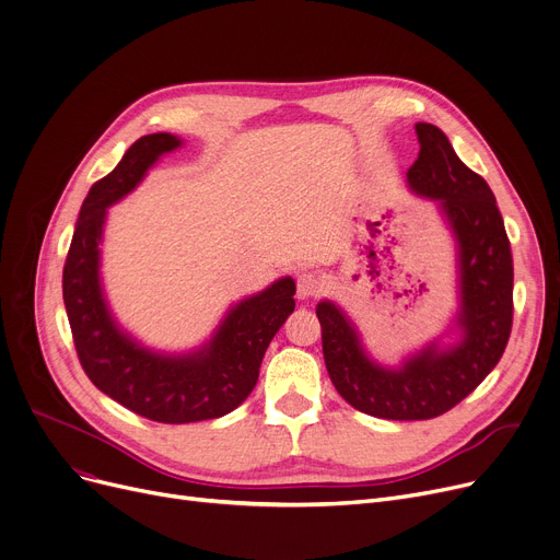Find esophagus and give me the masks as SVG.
<instances>
[{
  "instance_id": "esophagus-1",
  "label": "esophagus",
  "mask_w": 560,
  "mask_h": 560,
  "mask_svg": "<svg viewBox=\"0 0 560 560\" xmlns=\"http://www.w3.org/2000/svg\"><path fill=\"white\" fill-rule=\"evenodd\" d=\"M319 292V281L313 272H302L298 277V300H311Z\"/></svg>"
}]
</instances>
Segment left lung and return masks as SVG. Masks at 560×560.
Segmentation results:
<instances>
[{
	"mask_svg": "<svg viewBox=\"0 0 560 560\" xmlns=\"http://www.w3.org/2000/svg\"><path fill=\"white\" fill-rule=\"evenodd\" d=\"M420 154L406 184L433 199L456 243L458 311L450 334L399 365H381L349 315L329 300L315 306L327 372L340 397L384 420H431L472 393L502 359L513 325V256L490 186L454 152L435 125H416Z\"/></svg>",
	"mask_w": 560,
	"mask_h": 560,
	"instance_id": "left-lung-1",
	"label": "left lung"
}]
</instances>
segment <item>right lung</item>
Listing matches in <instances>:
<instances>
[{
    "label": "right lung",
    "mask_w": 560,
    "mask_h": 560,
    "mask_svg": "<svg viewBox=\"0 0 560 560\" xmlns=\"http://www.w3.org/2000/svg\"><path fill=\"white\" fill-rule=\"evenodd\" d=\"M182 144L172 133H150L129 147L83 199L63 268V302L88 378L117 404L163 424L215 420L238 408L256 386L265 349L295 311V281L281 277L233 304L213 336L186 354L144 347L117 325L100 275L108 206L127 197L163 154Z\"/></svg>",
    "instance_id": "add662e5"
}]
</instances>
